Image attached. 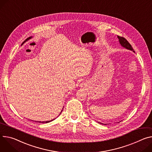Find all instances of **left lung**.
Masks as SVG:
<instances>
[{
    "mask_svg": "<svg viewBox=\"0 0 152 152\" xmlns=\"http://www.w3.org/2000/svg\"><path fill=\"white\" fill-rule=\"evenodd\" d=\"M118 39H119L120 44H121L124 48H126V49H127V50H130L133 51V52H134V51L133 50V49L132 45L130 44V43L128 42V41H127L125 38L123 37L119 36H118ZM99 124H104L101 123V122H99ZM105 125H106V124H105Z\"/></svg>",
    "mask_w": 152,
    "mask_h": 152,
    "instance_id": "left-lung-1",
    "label": "left lung"
}]
</instances>
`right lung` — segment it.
<instances>
[{"label":"right lung","mask_w":152,"mask_h":152,"mask_svg":"<svg viewBox=\"0 0 152 152\" xmlns=\"http://www.w3.org/2000/svg\"><path fill=\"white\" fill-rule=\"evenodd\" d=\"M31 37H32L31 36V37H29L28 38H27V39H26V40H25L24 41V42H23V43L22 44V45H23V44H24V43H25V42H26V40H29V39H31ZM61 112L60 113V114L61 113ZM54 119H52V120H50V121H42V122H41V121H37V122H39V123H40H40H48V122H51V121H53ZM35 122H36V121H35Z\"/></svg>","instance_id":"obj_1"}]
</instances>
